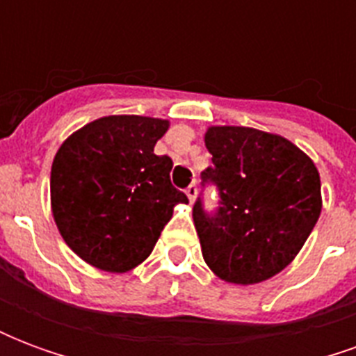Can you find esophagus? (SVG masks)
I'll use <instances>...</instances> for the list:
<instances>
[{"label": "esophagus", "instance_id": "esophagus-1", "mask_svg": "<svg viewBox=\"0 0 356 356\" xmlns=\"http://www.w3.org/2000/svg\"><path fill=\"white\" fill-rule=\"evenodd\" d=\"M196 194H198V186H196V183H193V185L186 186V196H188V200L194 202V198H196Z\"/></svg>", "mask_w": 356, "mask_h": 356}]
</instances>
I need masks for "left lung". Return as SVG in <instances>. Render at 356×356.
<instances>
[{
	"label": "left lung",
	"mask_w": 356,
	"mask_h": 356,
	"mask_svg": "<svg viewBox=\"0 0 356 356\" xmlns=\"http://www.w3.org/2000/svg\"><path fill=\"white\" fill-rule=\"evenodd\" d=\"M206 148L213 165L202 185L217 186L219 206L209 213L194 202L204 261L225 282H263L290 265L318 221V170L293 143L252 127L213 125Z\"/></svg>",
	"instance_id": "1"
}]
</instances>
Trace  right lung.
I'll list each match as a JSON object with an SVG mask.
<instances>
[{
  "instance_id": "right-lung-1",
  "label": "right lung",
  "mask_w": 356,
  "mask_h": 356,
  "mask_svg": "<svg viewBox=\"0 0 356 356\" xmlns=\"http://www.w3.org/2000/svg\"><path fill=\"white\" fill-rule=\"evenodd\" d=\"M170 122L106 116L72 133L51 168L60 236L89 265L125 273L147 259L185 193L171 185L170 156L154 145Z\"/></svg>"
}]
</instances>
